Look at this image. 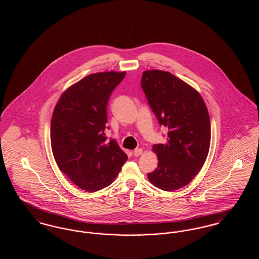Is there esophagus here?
Returning a JSON list of instances; mask_svg holds the SVG:
<instances>
[{
    "label": "esophagus",
    "instance_id": "esophagus-1",
    "mask_svg": "<svg viewBox=\"0 0 259 259\" xmlns=\"http://www.w3.org/2000/svg\"><path fill=\"white\" fill-rule=\"evenodd\" d=\"M133 153H134V155H135L136 157H137V156H140V155L143 154V149H142V148H137V149L134 150Z\"/></svg>",
    "mask_w": 259,
    "mask_h": 259
}]
</instances>
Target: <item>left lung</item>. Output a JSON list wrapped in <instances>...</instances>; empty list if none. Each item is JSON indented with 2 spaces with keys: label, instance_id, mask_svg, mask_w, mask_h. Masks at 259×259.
Here are the masks:
<instances>
[{
  "label": "left lung",
  "instance_id": "1",
  "mask_svg": "<svg viewBox=\"0 0 259 259\" xmlns=\"http://www.w3.org/2000/svg\"><path fill=\"white\" fill-rule=\"evenodd\" d=\"M141 85L160 125L169 129L167 142L152 147L157 168L148 181L165 191L188 185L209 153L210 121L207 106L196 89L160 70L145 71Z\"/></svg>",
  "mask_w": 259,
  "mask_h": 259
}]
</instances>
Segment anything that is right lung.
<instances>
[{
	"mask_svg": "<svg viewBox=\"0 0 259 259\" xmlns=\"http://www.w3.org/2000/svg\"><path fill=\"white\" fill-rule=\"evenodd\" d=\"M125 74L111 71L87 75L62 93L52 113L54 159L68 179L87 192L111 185L128 159L105 134L109 99Z\"/></svg>",
	"mask_w": 259,
	"mask_h": 259,
	"instance_id": "add662e5",
	"label": "right lung"
}]
</instances>
